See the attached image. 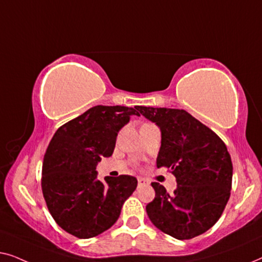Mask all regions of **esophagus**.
<instances>
[{
    "instance_id": "esophagus-1",
    "label": "esophagus",
    "mask_w": 262,
    "mask_h": 262,
    "mask_svg": "<svg viewBox=\"0 0 262 262\" xmlns=\"http://www.w3.org/2000/svg\"><path fill=\"white\" fill-rule=\"evenodd\" d=\"M138 187H144V186H149V180H146L144 178H138Z\"/></svg>"
}]
</instances>
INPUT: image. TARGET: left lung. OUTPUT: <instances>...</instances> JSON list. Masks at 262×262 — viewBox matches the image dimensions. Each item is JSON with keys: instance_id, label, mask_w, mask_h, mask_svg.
Instances as JSON below:
<instances>
[{"instance_id": "left-lung-1", "label": "left lung", "mask_w": 262, "mask_h": 262, "mask_svg": "<svg viewBox=\"0 0 262 262\" xmlns=\"http://www.w3.org/2000/svg\"><path fill=\"white\" fill-rule=\"evenodd\" d=\"M161 130L157 168L167 167L178 187L168 193L152 182L155 199L146 205L151 223L164 234L189 239L212 228L223 213L232 182L227 145L214 132L185 110L137 106Z\"/></svg>"}]
</instances>
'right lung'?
<instances>
[{
    "mask_svg": "<svg viewBox=\"0 0 262 262\" xmlns=\"http://www.w3.org/2000/svg\"><path fill=\"white\" fill-rule=\"evenodd\" d=\"M132 114V107H92L62 125L46 149L42 195L56 223L73 236L91 238L110 229L137 187L130 175L96 179L98 162L112 156L118 132Z\"/></svg>",
    "mask_w": 262,
    "mask_h": 262,
    "instance_id": "1",
    "label": "right lung"
}]
</instances>
